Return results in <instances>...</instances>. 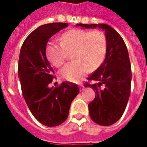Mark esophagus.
Listing matches in <instances>:
<instances>
[{
  "instance_id": "obj_1",
  "label": "esophagus",
  "mask_w": 147,
  "mask_h": 147,
  "mask_svg": "<svg viewBox=\"0 0 147 147\" xmlns=\"http://www.w3.org/2000/svg\"><path fill=\"white\" fill-rule=\"evenodd\" d=\"M80 91H83V90H84V86H83V84H80Z\"/></svg>"
}]
</instances>
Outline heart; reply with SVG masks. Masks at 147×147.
I'll use <instances>...</instances> for the list:
<instances>
[{
  "label": "heart",
  "mask_w": 147,
  "mask_h": 147,
  "mask_svg": "<svg viewBox=\"0 0 147 147\" xmlns=\"http://www.w3.org/2000/svg\"><path fill=\"white\" fill-rule=\"evenodd\" d=\"M72 52L74 61L65 65L61 71L64 80L76 83L90 70H95L104 61L107 52V38L100 30L92 31L71 29L61 37V43L49 42L46 55L54 66H63Z\"/></svg>",
  "instance_id": "obj_1"
}]
</instances>
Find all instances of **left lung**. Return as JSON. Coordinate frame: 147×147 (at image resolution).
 Segmentation results:
<instances>
[{"mask_svg": "<svg viewBox=\"0 0 147 147\" xmlns=\"http://www.w3.org/2000/svg\"><path fill=\"white\" fill-rule=\"evenodd\" d=\"M86 28L98 27L105 31L107 52L105 61L87 80L84 86L95 92L88 105L91 120L102 126H109L120 119L131 93V70L127 49L119 34L107 24H79Z\"/></svg>", "mask_w": 147, "mask_h": 147, "instance_id": "1", "label": "left lung"}]
</instances>
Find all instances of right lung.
I'll list each match as a JSON object with an SVG mask.
<instances>
[{
    "label": "right lung",
    "instance_id": "add662e5",
    "mask_svg": "<svg viewBox=\"0 0 147 147\" xmlns=\"http://www.w3.org/2000/svg\"><path fill=\"white\" fill-rule=\"evenodd\" d=\"M67 26L65 23L40 26L25 39L20 53L18 74L23 96L34 118L47 127L58 126L67 120L71 103L80 93L78 86L71 82L49 86L56 77L46 58V45Z\"/></svg>",
    "mask_w": 147,
    "mask_h": 147
}]
</instances>
